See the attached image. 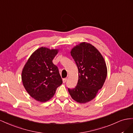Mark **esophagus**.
I'll return each mask as SVG.
<instances>
[{
	"instance_id": "34e87169",
	"label": "esophagus",
	"mask_w": 133,
	"mask_h": 133,
	"mask_svg": "<svg viewBox=\"0 0 133 133\" xmlns=\"http://www.w3.org/2000/svg\"><path fill=\"white\" fill-rule=\"evenodd\" d=\"M66 81H67V78H64L63 79V83H65L66 82Z\"/></svg>"
}]
</instances>
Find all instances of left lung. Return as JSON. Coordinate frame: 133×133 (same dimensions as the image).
<instances>
[{"instance_id": "8db88e82", "label": "left lung", "mask_w": 133, "mask_h": 133, "mask_svg": "<svg viewBox=\"0 0 133 133\" xmlns=\"http://www.w3.org/2000/svg\"><path fill=\"white\" fill-rule=\"evenodd\" d=\"M78 71V79L75 88L68 89L71 97L79 103L93 100L102 88L107 76L104 58L92 44L82 42L71 51Z\"/></svg>"}]
</instances>
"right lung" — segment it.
I'll use <instances>...</instances> for the list:
<instances>
[{"label": "right lung", "mask_w": 133, "mask_h": 133, "mask_svg": "<svg viewBox=\"0 0 133 133\" xmlns=\"http://www.w3.org/2000/svg\"><path fill=\"white\" fill-rule=\"evenodd\" d=\"M57 49L42 47L34 52L24 65L22 80L25 90L37 101L45 102L62 83L58 67L52 62Z\"/></svg>", "instance_id": "1"}]
</instances>
